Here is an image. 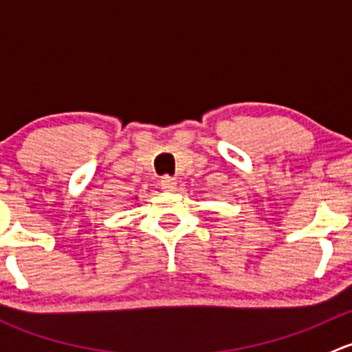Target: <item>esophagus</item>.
Returning <instances> with one entry per match:
<instances>
[{
    "label": "esophagus",
    "mask_w": 352,
    "mask_h": 352,
    "mask_svg": "<svg viewBox=\"0 0 352 352\" xmlns=\"http://www.w3.org/2000/svg\"><path fill=\"white\" fill-rule=\"evenodd\" d=\"M176 177H171V176H164L161 179V188L164 191H175L176 190Z\"/></svg>",
    "instance_id": "34e87169"
}]
</instances>
